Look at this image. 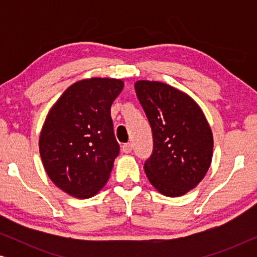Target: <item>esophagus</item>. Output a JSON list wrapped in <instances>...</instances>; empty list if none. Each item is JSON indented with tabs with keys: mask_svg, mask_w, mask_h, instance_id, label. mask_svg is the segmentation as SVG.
<instances>
[{
	"mask_svg": "<svg viewBox=\"0 0 257 257\" xmlns=\"http://www.w3.org/2000/svg\"><path fill=\"white\" fill-rule=\"evenodd\" d=\"M121 149H122V152H124V153H131L133 146H132V144L127 143V144H124Z\"/></svg>",
	"mask_w": 257,
	"mask_h": 257,
	"instance_id": "34e87169",
	"label": "esophagus"
}]
</instances>
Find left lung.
<instances>
[{
    "mask_svg": "<svg viewBox=\"0 0 257 257\" xmlns=\"http://www.w3.org/2000/svg\"><path fill=\"white\" fill-rule=\"evenodd\" d=\"M137 97L153 132L146 177L163 195L177 198L205 178L213 158V133L201 107L184 91L157 80H137Z\"/></svg>",
    "mask_w": 257,
    "mask_h": 257,
    "instance_id": "1",
    "label": "left lung"
}]
</instances>
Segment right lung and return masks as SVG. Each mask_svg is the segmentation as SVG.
Listing matches in <instances>:
<instances>
[{"instance_id":"add662e5","label":"right lung","mask_w":257,"mask_h":257,"mask_svg":"<svg viewBox=\"0 0 257 257\" xmlns=\"http://www.w3.org/2000/svg\"><path fill=\"white\" fill-rule=\"evenodd\" d=\"M124 87L117 78L73 83L49 110L40 135V154L50 180L66 194L89 199L106 185L119 145L111 105Z\"/></svg>"}]
</instances>
